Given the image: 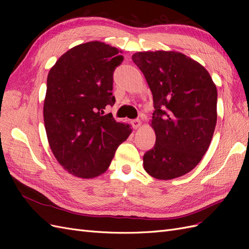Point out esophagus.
Here are the masks:
<instances>
[{
    "mask_svg": "<svg viewBox=\"0 0 249 249\" xmlns=\"http://www.w3.org/2000/svg\"><path fill=\"white\" fill-rule=\"evenodd\" d=\"M132 124H133V126L135 127V129H139V127L141 126V122L139 119H135V120H133L132 122Z\"/></svg>",
    "mask_w": 249,
    "mask_h": 249,
    "instance_id": "obj_1",
    "label": "esophagus"
}]
</instances>
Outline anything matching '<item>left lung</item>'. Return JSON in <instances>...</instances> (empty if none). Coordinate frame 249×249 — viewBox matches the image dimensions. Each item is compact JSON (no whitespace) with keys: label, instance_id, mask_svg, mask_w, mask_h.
Returning a JSON list of instances; mask_svg holds the SVG:
<instances>
[{"label":"left lung","instance_id":"obj_1","mask_svg":"<svg viewBox=\"0 0 249 249\" xmlns=\"http://www.w3.org/2000/svg\"><path fill=\"white\" fill-rule=\"evenodd\" d=\"M153 93L150 125L154 148L143 166L158 179L191 171L207 153L217 123V89L208 71L175 51L137 52L132 56Z\"/></svg>","mask_w":249,"mask_h":249}]
</instances>
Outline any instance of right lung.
Listing matches in <instances>:
<instances>
[{
	"label": "right lung",
	"instance_id": "1",
	"mask_svg": "<svg viewBox=\"0 0 249 249\" xmlns=\"http://www.w3.org/2000/svg\"><path fill=\"white\" fill-rule=\"evenodd\" d=\"M122 51L101 41L73 47L50 70L43 104L49 144L60 165L82 178L108 169L117 147L132 133L130 124L112 114L113 72L123 62Z\"/></svg>",
	"mask_w": 249,
	"mask_h": 249
}]
</instances>
